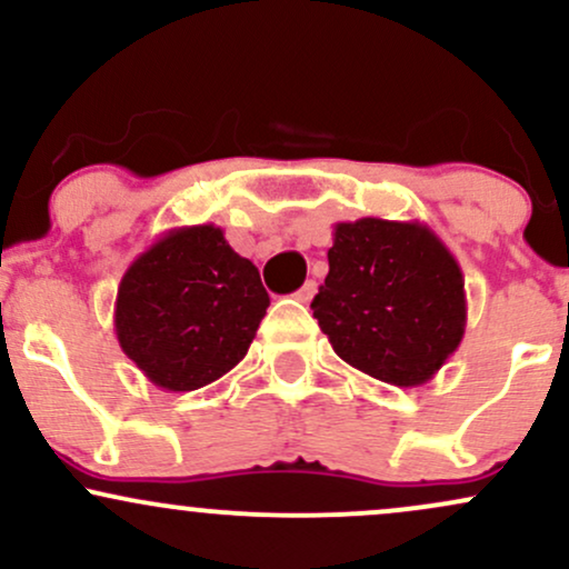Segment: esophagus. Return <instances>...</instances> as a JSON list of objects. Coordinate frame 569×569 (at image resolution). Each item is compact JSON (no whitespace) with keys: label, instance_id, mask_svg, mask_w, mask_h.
Here are the masks:
<instances>
[{"label":"esophagus","instance_id":"obj_1","mask_svg":"<svg viewBox=\"0 0 569 569\" xmlns=\"http://www.w3.org/2000/svg\"><path fill=\"white\" fill-rule=\"evenodd\" d=\"M316 291H318V283H316V280H307V283L302 286V289H299L297 293H293V297H297L299 299V302H310V299L312 297H316Z\"/></svg>","mask_w":569,"mask_h":569}]
</instances>
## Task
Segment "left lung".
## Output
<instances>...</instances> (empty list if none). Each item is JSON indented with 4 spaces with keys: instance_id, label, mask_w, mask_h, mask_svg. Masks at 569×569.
Listing matches in <instances>:
<instances>
[{
    "instance_id": "1",
    "label": "left lung",
    "mask_w": 569,
    "mask_h": 569,
    "mask_svg": "<svg viewBox=\"0 0 569 569\" xmlns=\"http://www.w3.org/2000/svg\"><path fill=\"white\" fill-rule=\"evenodd\" d=\"M312 316L342 361L375 380L417 388L466 335V278L441 238L420 221L335 224L329 276Z\"/></svg>"
}]
</instances>
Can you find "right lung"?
<instances>
[{"mask_svg":"<svg viewBox=\"0 0 569 569\" xmlns=\"http://www.w3.org/2000/svg\"><path fill=\"white\" fill-rule=\"evenodd\" d=\"M270 297L221 227H176L133 259L114 302L117 342L149 382L187 393L243 361Z\"/></svg>","mask_w":569,"mask_h":569,"instance_id":"right-lung-1","label":"right lung"}]
</instances>
